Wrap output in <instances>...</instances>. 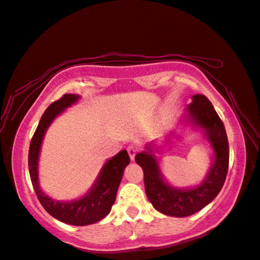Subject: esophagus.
Instances as JSON below:
<instances>
[{
	"mask_svg": "<svg viewBox=\"0 0 260 260\" xmlns=\"http://www.w3.org/2000/svg\"><path fill=\"white\" fill-rule=\"evenodd\" d=\"M127 151H128V155H129L131 159L134 160L136 152H138V148H136L134 144H131V146H128V148H127Z\"/></svg>",
	"mask_w": 260,
	"mask_h": 260,
	"instance_id": "esophagus-1",
	"label": "esophagus"
}]
</instances>
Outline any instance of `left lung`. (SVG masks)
I'll return each instance as SVG.
<instances>
[{
    "label": "left lung",
    "mask_w": 260,
    "mask_h": 260,
    "mask_svg": "<svg viewBox=\"0 0 260 260\" xmlns=\"http://www.w3.org/2000/svg\"><path fill=\"white\" fill-rule=\"evenodd\" d=\"M186 112L192 124L203 129L214 151L209 173L200 186L180 189L167 183L162 178L151 146H147L146 151L135 156V161L143 170L144 188L153 208L161 213L179 218L196 213L215 199L225 183L230 164V147L225 126L208 98L201 94L193 95Z\"/></svg>",
    "instance_id": "left-lung-1"
}]
</instances>
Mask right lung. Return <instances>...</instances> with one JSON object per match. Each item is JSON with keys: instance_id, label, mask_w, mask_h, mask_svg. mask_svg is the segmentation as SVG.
<instances>
[{"instance_id": "1", "label": "right lung", "mask_w": 260, "mask_h": 260, "mask_svg": "<svg viewBox=\"0 0 260 260\" xmlns=\"http://www.w3.org/2000/svg\"><path fill=\"white\" fill-rule=\"evenodd\" d=\"M78 100L79 96L76 94H65L58 101L51 103L42 114L29 144L28 170L35 193L48 213L69 225L86 226L100 221L111 211L124 170L129 164L131 159L126 150L118 152L116 156L105 162L93 187L79 200L60 202L52 200L42 191L39 186L38 165L43 136L52 120L65 109L76 103Z\"/></svg>"}]
</instances>
